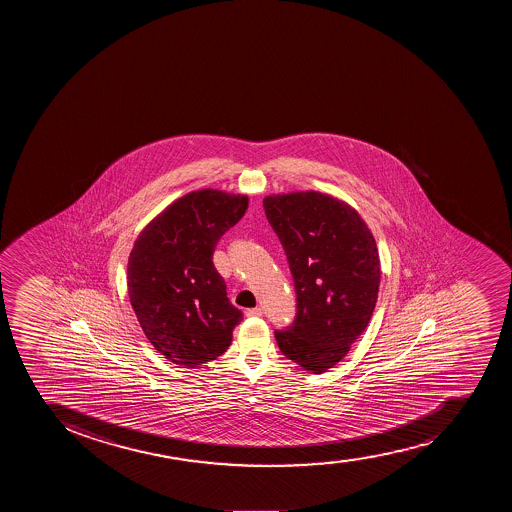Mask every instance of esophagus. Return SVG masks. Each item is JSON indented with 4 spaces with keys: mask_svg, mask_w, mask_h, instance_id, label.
<instances>
[{
    "mask_svg": "<svg viewBox=\"0 0 512 512\" xmlns=\"http://www.w3.org/2000/svg\"><path fill=\"white\" fill-rule=\"evenodd\" d=\"M262 314H264V312H262L260 307H255V309H248L247 312H245L247 317H262Z\"/></svg>",
    "mask_w": 512,
    "mask_h": 512,
    "instance_id": "obj_1",
    "label": "esophagus"
}]
</instances>
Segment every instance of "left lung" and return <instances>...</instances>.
<instances>
[{
	"instance_id": "8db88e82",
	"label": "left lung",
	"mask_w": 512,
	"mask_h": 512,
	"mask_svg": "<svg viewBox=\"0 0 512 512\" xmlns=\"http://www.w3.org/2000/svg\"><path fill=\"white\" fill-rule=\"evenodd\" d=\"M297 294L294 324L275 330L279 349L312 374L344 359L367 329L377 302L380 260L375 238L355 208L327 193L264 198Z\"/></svg>"
}]
</instances>
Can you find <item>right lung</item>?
Here are the masks:
<instances>
[{"mask_svg": "<svg viewBox=\"0 0 512 512\" xmlns=\"http://www.w3.org/2000/svg\"><path fill=\"white\" fill-rule=\"evenodd\" d=\"M247 195L195 190L143 228L128 259V295L150 344L188 369L217 359L242 320L212 257L245 215Z\"/></svg>", "mask_w": 512, "mask_h": 512, "instance_id": "right-lung-1", "label": "right lung"}]
</instances>
